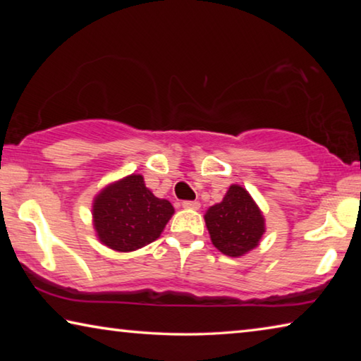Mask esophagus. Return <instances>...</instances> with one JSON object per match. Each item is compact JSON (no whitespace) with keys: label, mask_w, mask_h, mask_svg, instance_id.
<instances>
[{"label":"esophagus","mask_w":361,"mask_h":361,"mask_svg":"<svg viewBox=\"0 0 361 361\" xmlns=\"http://www.w3.org/2000/svg\"><path fill=\"white\" fill-rule=\"evenodd\" d=\"M183 207L188 210H199L200 202H197V200H185V202H183Z\"/></svg>","instance_id":"1"}]
</instances>
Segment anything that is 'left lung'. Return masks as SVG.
I'll return each mask as SVG.
<instances>
[{
    "mask_svg": "<svg viewBox=\"0 0 361 361\" xmlns=\"http://www.w3.org/2000/svg\"><path fill=\"white\" fill-rule=\"evenodd\" d=\"M204 218L213 245L232 258L252 252L266 232L259 207L239 185H231L221 202L210 207Z\"/></svg>",
    "mask_w": 361,
    "mask_h": 361,
    "instance_id": "left-lung-1",
    "label": "left lung"
}]
</instances>
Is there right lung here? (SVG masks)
Listing matches in <instances>:
<instances>
[{
	"mask_svg": "<svg viewBox=\"0 0 361 361\" xmlns=\"http://www.w3.org/2000/svg\"><path fill=\"white\" fill-rule=\"evenodd\" d=\"M175 213L172 204L145 186L142 175L132 173L95 195L94 229L99 240L116 252H133L154 242Z\"/></svg>",
	"mask_w": 361,
	"mask_h": 361,
	"instance_id": "right-lung-1",
	"label": "right lung"
}]
</instances>
